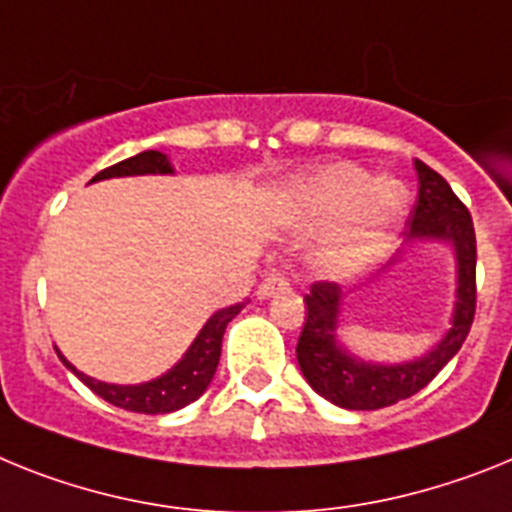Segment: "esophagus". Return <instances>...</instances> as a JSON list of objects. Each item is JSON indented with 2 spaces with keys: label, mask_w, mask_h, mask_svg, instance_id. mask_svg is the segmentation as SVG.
Wrapping results in <instances>:
<instances>
[{
  "label": "esophagus",
  "mask_w": 512,
  "mask_h": 512,
  "mask_svg": "<svg viewBox=\"0 0 512 512\" xmlns=\"http://www.w3.org/2000/svg\"><path fill=\"white\" fill-rule=\"evenodd\" d=\"M286 288H288V281L283 278V275L270 273L268 278H265V281L257 286V299L265 301V299H270V296H275L278 291H286Z\"/></svg>",
  "instance_id": "1"
}]
</instances>
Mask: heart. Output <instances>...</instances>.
I'll use <instances>...</instances> for the list:
<instances>
[{
    "label": "heart",
    "mask_w": 512,
    "mask_h": 512,
    "mask_svg": "<svg viewBox=\"0 0 512 512\" xmlns=\"http://www.w3.org/2000/svg\"><path fill=\"white\" fill-rule=\"evenodd\" d=\"M410 208L402 180H371L363 167L350 162L324 164L288 188L281 221L293 231L332 226L309 252L311 268L324 278H348L361 270Z\"/></svg>",
    "instance_id": "1"
}]
</instances>
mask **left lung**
I'll return each instance as SVG.
<instances>
[{
	"label": "left lung",
	"instance_id": "8db88e82",
	"mask_svg": "<svg viewBox=\"0 0 512 512\" xmlns=\"http://www.w3.org/2000/svg\"><path fill=\"white\" fill-rule=\"evenodd\" d=\"M415 170L420 177L417 206L412 208L399 250L376 278L402 265L404 255L417 244H438L451 252L456 288L448 327L425 353L407 361H371L340 340L342 311L353 299L350 291H342L335 283L311 286L309 296H304L306 324L296 345V361L311 389L342 410H381L417 394L459 353L474 322L477 239L471 216L438 172L420 159H415Z\"/></svg>",
	"mask_w": 512,
	"mask_h": 512
}]
</instances>
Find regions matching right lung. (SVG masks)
<instances>
[{
  "mask_svg": "<svg viewBox=\"0 0 512 512\" xmlns=\"http://www.w3.org/2000/svg\"><path fill=\"white\" fill-rule=\"evenodd\" d=\"M139 175H175V167H172L170 157L164 151L149 149L136 154V157L113 164L108 170L97 172L90 182ZM244 304L247 301L213 311L201 327V332L188 345V350L182 353L180 361L164 373H159V376H154V379L141 381V384H108V381H100L95 376H87L84 371H79L59 348H56V353H59L61 363L105 402L128 412H141V415H167V412L188 407L190 402H195L211 386L213 373H216L221 358V340H224L226 324L237 317L239 311L244 309Z\"/></svg>",
  "mask_w": 512,
  "mask_h": 512,
  "instance_id": "right-lung-1",
  "label": "right lung"
}]
</instances>
